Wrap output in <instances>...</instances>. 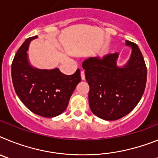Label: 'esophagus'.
I'll list each match as a JSON object with an SVG mask.
<instances>
[{"mask_svg": "<svg viewBox=\"0 0 158 158\" xmlns=\"http://www.w3.org/2000/svg\"><path fill=\"white\" fill-rule=\"evenodd\" d=\"M81 79L83 81L85 80V71L84 70H81Z\"/></svg>", "mask_w": 158, "mask_h": 158, "instance_id": "esophagus-1", "label": "esophagus"}]
</instances>
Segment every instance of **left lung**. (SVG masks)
Returning a JSON list of instances; mask_svg holds the SVG:
<instances>
[{"instance_id":"obj_1","label":"left lung","mask_w":158,"mask_h":158,"mask_svg":"<svg viewBox=\"0 0 158 158\" xmlns=\"http://www.w3.org/2000/svg\"><path fill=\"white\" fill-rule=\"evenodd\" d=\"M126 45L132 51L123 66L117 65L118 53L89 58L82 63L89 85L90 109L104 120H116L129 114L144 93L147 78L144 58L135 43L126 40Z\"/></svg>"}]
</instances>
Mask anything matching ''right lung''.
Returning <instances> with one entry per match:
<instances>
[{
	"label": "right lung",
	"instance_id": "right-lung-1",
	"mask_svg": "<svg viewBox=\"0 0 158 158\" xmlns=\"http://www.w3.org/2000/svg\"><path fill=\"white\" fill-rule=\"evenodd\" d=\"M30 37L19 48L12 64L14 89L30 111L46 118L57 116L66 109L72 93L81 81V71L72 75L62 73L58 68L40 69L32 66L27 57Z\"/></svg>",
	"mask_w": 158,
	"mask_h": 158
}]
</instances>
